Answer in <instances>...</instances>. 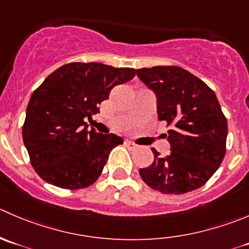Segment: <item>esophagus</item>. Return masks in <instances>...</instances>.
Wrapping results in <instances>:
<instances>
[{
  "mask_svg": "<svg viewBox=\"0 0 249 249\" xmlns=\"http://www.w3.org/2000/svg\"><path fill=\"white\" fill-rule=\"evenodd\" d=\"M125 143H126V144H127V146H129V147H130V148H136V147H137V144H135V143H134V142L129 141V140H127V141H126V142H125Z\"/></svg>",
  "mask_w": 249,
  "mask_h": 249,
  "instance_id": "34e87169",
  "label": "esophagus"
}]
</instances>
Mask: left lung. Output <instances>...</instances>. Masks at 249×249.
<instances>
[{
  "mask_svg": "<svg viewBox=\"0 0 249 249\" xmlns=\"http://www.w3.org/2000/svg\"><path fill=\"white\" fill-rule=\"evenodd\" d=\"M140 80L156 95L157 114L171 129L164 134L170 153L140 169L153 190L182 195L203 186L218 170L226 152L228 122L213 90L180 67L136 71Z\"/></svg>",
  "mask_w": 249,
  "mask_h": 249,
  "instance_id": "1",
  "label": "left lung"
}]
</instances>
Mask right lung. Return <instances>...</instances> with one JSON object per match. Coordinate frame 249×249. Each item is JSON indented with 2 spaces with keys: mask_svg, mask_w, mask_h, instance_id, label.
Listing matches in <instances>:
<instances>
[{
  "mask_svg": "<svg viewBox=\"0 0 249 249\" xmlns=\"http://www.w3.org/2000/svg\"><path fill=\"white\" fill-rule=\"evenodd\" d=\"M135 69L102 63H69L45 79L26 108L23 141L41 178L67 190L92 185L110 151L124 140L114 134L88 131L98 105L114 86L131 80Z\"/></svg>",
  "mask_w": 249,
  "mask_h": 249,
  "instance_id": "add662e5",
  "label": "right lung"
}]
</instances>
